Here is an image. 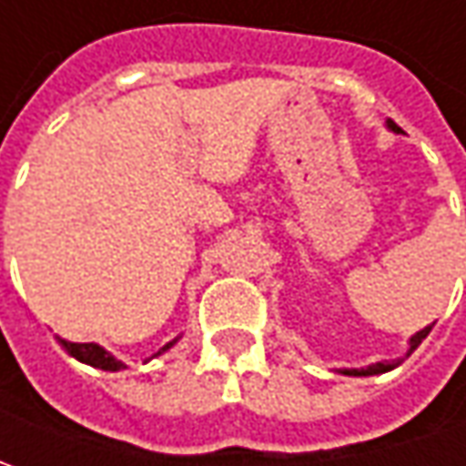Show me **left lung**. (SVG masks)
Returning <instances> with one entry per match:
<instances>
[{
	"label": "left lung",
	"mask_w": 466,
	"mask_h": 466,
	"mask_svg": "<svg viewBox=\"0 0 466 466\" xmlns=\"http://www.w3.org/2000/svg\"><path fill=\"white\" fill-rule=\"evenodd\" d=\"M386 129H391L394 135H400V132H402L391 118H386ZM431 329H433V324H431V327H425V329L415 331V334L410 337V348H407V352H404V358H410V355L418 350V345H420L422 339L431 334ZM404 358H397V360H381V363H370V366L366 368H342L339 373H345V376H379V373H386V370H394V368L402 363Z\"/></svg>",
	"instance_id": "left-lung-1"
}]
</instances>
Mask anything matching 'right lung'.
I'll return each instance as SVG.
<instances>
[{
	"mask_svg": "<svg viewBox=\"0 0 466 466\" xmlns=\"http://www.w3.org/2000/svg\"><path fill=\"white\" fill-rule=\"evenodd\" d=\"M59 342H62V348L66 350L75 360H80V363H85V366L100 368V370H124V368H127L124 360L114 358L108 350L100 348V345H96V342H66V339H59ZM176 342H178V337H176V339H170L168 345H163V348L155 352L153 358L163 355V352L173 348ZM153 358H147V360H153Z\"/></svg>",
	"mask_w": 466,
	"mask_h": 466,
	"instance_id": "obj_1",
	"label": "right lung"
}]
</instances>
